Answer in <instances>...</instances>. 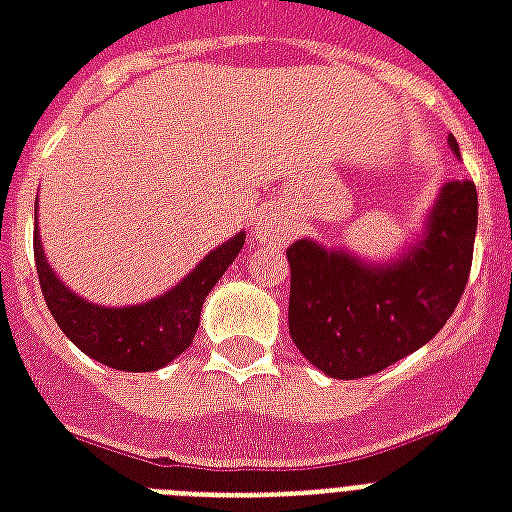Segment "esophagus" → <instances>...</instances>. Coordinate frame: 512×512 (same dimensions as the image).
I'll use <instances>...</instances> for the list:
<instances>
[{
  "mask_svg": "<svg viewBox=\"0 0 512 512\" xmlns=\"http://www.w3.org/2000/svg\"><path fill=\"white\" fill-rule=\"evenodd\" d=\"M255 239L257 241H287V231L281 228L271 215L257 217L255 223Z\"/></svg>",
  "mask_w": 512,
  "mask_h": 512,
  "instance_id": "esophagus-1",
  "label": "esophagus"
}]
</instances>
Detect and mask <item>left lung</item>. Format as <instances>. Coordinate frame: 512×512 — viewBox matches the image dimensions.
<instances>
[{"label": "left lung", "mask_w": 512, "mask_h": 512, "mask_svg": "<svg viewBox=\"0 0 512 512\" xmlns=\"http://www.w3.org/2000/svg\"><path fill=\"white\" fill-rule=\"evenodd\" d=\"M449 146L460 154L457 140ZM478 193L452 180L438 193L420 239L393 263H361L345 249L300 239L287 249L289 335L335 380L382 372L441 332L473 263Z\"/></svg>", "instance_id": "left-lung-1"}]
</instances>
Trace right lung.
<instances>
[{"label":"right lung","mask_w":512,"mask_h":512,"mask_svg":"<svg viewBox=\"0 0 512 512\" xmlns=\"http://www.w3.org/2000/svg\"><path fill=\"white\" fill-rule=\"evenodd\" d=\"M244 239L247 233H236L223 247L212 249L170 292L127 308L95 305L71 292L47 263L39 228H34V260L44 303L76 348L119 372H154L191 345L199 329L201 305L236 260Z\"/></svg>","instance_id":"obj_1"}]
</instances>
